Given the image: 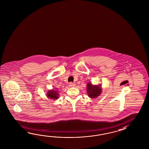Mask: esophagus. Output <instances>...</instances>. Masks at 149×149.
Instances as JSON below:
<instances>
[{"instance_id": "34e87169", "label": "esophagus", "mask_w": 149, "mask_h": 149, "mask_svg": "<svg viewBox=\"0 0 149 149\" xmlns=\"http://www.w3.org/2000/svg\"><path fill=\"white\" fill-rule=\"evenodd\" d=\"M75 86H76V85L72 83V82L69 83V86H70V87H74Z\"/></svg>"}]
</instances>
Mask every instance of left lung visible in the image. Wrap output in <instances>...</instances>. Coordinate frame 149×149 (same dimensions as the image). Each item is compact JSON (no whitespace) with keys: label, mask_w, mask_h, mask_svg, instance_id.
<instances>
[{"label":"left lung","mask_w":149,"mask_h":149,"mask_svg":"<svg viewBox=\"0 0 149 149\" xmlns=\"http://www.w3.org/2000/svg\"><path fill=\"white\" fill-rule=\"evenodd\" d=\"M87 92L91 98H96L102 93L101 85H93L91 83L87 84Z\"/></svg>","instance_id":"obj_1"}]
</instances>
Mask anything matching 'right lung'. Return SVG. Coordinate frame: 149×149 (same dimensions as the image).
Segmentation results:
<instances>
[{"instance_id": "add662e5", "label": "right lung", "mask_w": 149, "mask_h": 149, "mask_svg": "<svg viewBox=\"0 0 149 149\" xmlns=\"http://www.w3.org/2000/svg\"><path fill=\"white\" fill-rule=\"evenodd\" d=\"M47 96L48 98L52 100H57L58 98V93L57 91L55 90H49L47 94Z\"/></svg>"}]
</instances>
